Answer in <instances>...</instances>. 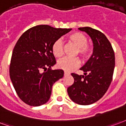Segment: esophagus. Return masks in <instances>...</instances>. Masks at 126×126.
I'll return each mask as SVG.
<instances>
[{
	"mask_svg": "<svg viewBox=\"0 0 126 126\" xmlns=\"http://www.w3.org/2000/svg\"><path fill=\"white\" fill-rule=\"evenodd\" d=\"M67 75H70V73L68 72H66L64 71V76H67Z\"/></svg>",
	"mask_w": 126,
	"mask_h": 126,
	"instance_id": "obj_1",
	"label": "esophagus"
}]
</instances>
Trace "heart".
<instances>
[{
  "instance_id": "obj_1",
  "label": "heart",
  "mask_w": 126,
  "mask_h": 126,
  "mask_svg": "<svg viewBox=\"0 0 126 126\" xmlns=\"http://www.w3.org/2000/svg\"><path fill=\"white\" fill-rule=\"evenodd\" d=\"M69 39L78 47L77 54H79L83 58H87L91 53V47L87 44V38L84 34L80 32H74L69 36ZM52 53L56 57H61L64 54V42L62 39H58L54 42L52 47ZM80 64L79 58L65 57L59 60L57 63L58 67L67 72L74 70Z\"/></svg>"
}]
</instances>
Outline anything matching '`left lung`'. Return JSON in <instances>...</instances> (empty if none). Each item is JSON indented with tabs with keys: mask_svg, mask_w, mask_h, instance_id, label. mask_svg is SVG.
<instances>
[{
	"mask_svg": "<svg viewBox=\"0 0 126 126\" xmlns=\"http://www.w3.org/2000/svg\"><path fill=\"white\" fill-rule=\"evenodd\" d=\"M92 39L93 53L80 69L84 75L72 73L74 83L67 91L72 101L82 105L94 103L107 92L113 79L115 54L111 44L102 32L89 27H80Z\"/></svg>",
	"mask_w": 126,
	"mask_h": 126,
	"instance_id": "left-lung-1",
	"label": "left lung"
}]
</instances>
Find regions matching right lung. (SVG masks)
I'll use <instances>...</instances> for the list:
<instances>
[{
    "instance_id": "right-lung-1",
    "label": "right lung",
    "mask_w": 126,
    "mask_h": 126,
    "mask_svg": "<svg viewBox=\"0 0 126 126\" xmlns=\"http://www.w3.org/2000/svg\"><path fill=\"white\" fill-rule=\"evenodd\" d=\"M71 29L37 25L27 30L17 41L9 73L16 94L25 103L36 107L48 101L54 83L64 76L62 70L51 68L56 63L52 45ZM43 69L47 71L42 73Z\"/></svg>"
}]
</instances>
